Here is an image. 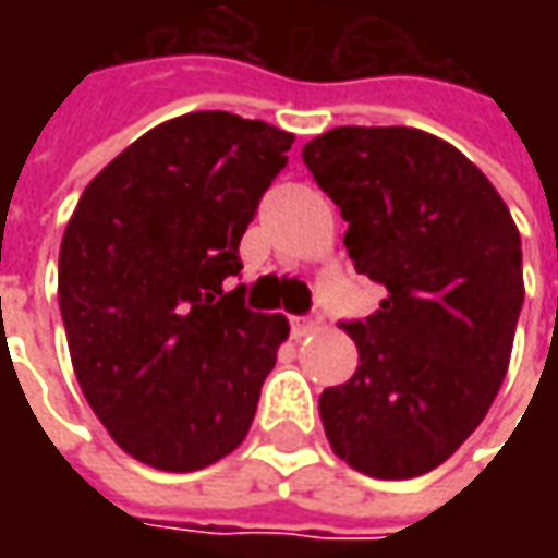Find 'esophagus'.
<instances>
[{
	"label": "esophagus",
	"mask_w": 558,
	"mask_h": 558,
	"mask_svg": "<svg viewBox=\"0 0 558 558\" xmlns=\"http://www.w3.org/2000/svg\"><path fill=\"white\" fill-rule=\"evenodd\" d=\"M319 329H323V319L319 316H301V319L291 323V335L294 338H307V335L319 332Z\"/></svg>",
	"instance_id": "obj_1"
}]
</instances>
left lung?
<instances>
[{
	"instance_id": "left-lung-1",
	"label": "left lung",
	"mask_w": 558,
	"mask_h": 558,
	"mask_svg": "<svg viewBox=\"0 0 558 558\" xmlns=\"http://www.w3.org/2000/svg\"><path fill=\"white\" fill-rule=\"evenodd\" d=\"M301 155L348 220L354 269L388 289L344 326L360 363L319 395L326 438L369 478H416L504 385L525 301L519 226L460 148L416 126H335Z\"/></svg>"
}]
</instances>
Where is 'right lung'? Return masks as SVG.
Returning a JSON list of instances; mask_svg holds the SVG:
<instances>
[{"label":"right lung","instance_id":"1","mask_svg":"<svg viewBox=\"0 0 558 558\" xmlns=\"http://www.w3.org/2000/svg\"><path fill=\"white\" fill-rule=\"evenodd\" d=\"M294 136L229 111L163 120L83 189L58 254V307L86 403L133 460L195 472L245 440L289 338L254 313L239 242Z\"/></svg>","mask_w":558,"mask_h":558}]
</instances>
